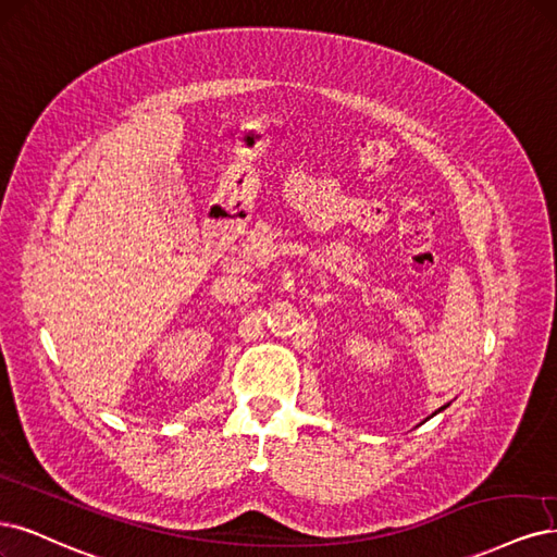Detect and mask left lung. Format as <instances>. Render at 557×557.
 Instances as JSON below:
<instances>
[{"mask_svg": "<svg viewBox=\"0 0 557 557\" xmlns=\"http://www.w3.org/2000/svg\"><path fill=\"white\" fill-rule=\"evenodd\" d=\"M445 408H449V403H447V406H443V408H440V410H435V412H433V414H431V417H435V414H437V412H443V410H445ZM431 417H426V419H431Z\"/></svg>", "mask_w": 557, "mask_h": 557, "instance_id": "left-lung-1", "label": "left lung"}]
</instances>
